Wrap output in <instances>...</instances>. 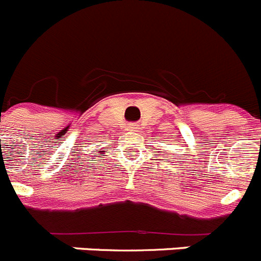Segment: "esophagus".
I'll list each match as a JSON object with an SVG mask.
<instances>
[{"instance_id": "34e87169", "label": "esophagus", "mask_w": 261, "mask_h": 261, "mask_svg": "<svg viewBox=\"0 0 261 261\" xmlns=\"http://www.w3.org/2000/svg\"><path fill=\"white\" fill-rule=\"evenodd\" d=\"M137 128H138V126L136 125V124H129V125H128V130H136Z\"/></svg>"}]
</instances>
